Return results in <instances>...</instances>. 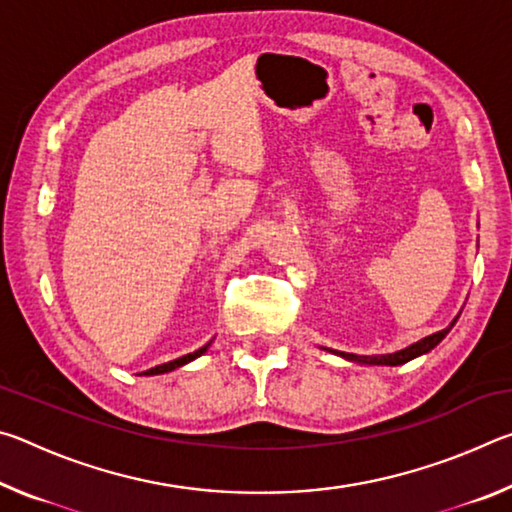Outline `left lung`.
Here are the masks:
<instances>
[{
    "label": "left lung",
    "instance_id": "8db88e82",
    "mask_svg": "<svg viewBox=\"0 0 512 512\" xmlns=\"http://www.w3.org/2000/svg\"><path fill=\"white\" fill-rule=\"evenodd\" d=\"M454 323H456V320H454ZM454 323L449 325V327H445V329H440V332H436V334L424 336L422 341L413 343V345H409V348H404L400 352H393V354H379V357H359V354H350V352H339V354H341V357H345V359H350V361L368 363V366H400V363L411 361L415 357H420V354L436 348V345L445 339L449 329L454 327Z\"/></svg>",
    "mask_w": 512,
    "mask_h": 512
}]
</instances>
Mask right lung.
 <instances>
[{
	"label": "right lung",
	"mask_w": 512,
	"mask_h": 512,
	"mask_svg": "<svg viewBox=\"0 0 512 512\" xmlns=\"http://www.w3.org/2000/svg\"><path fill=\"white\" fill-rule=\"evenodd\" d=\"M207 348H210V343L203 345L201 350H196V352H192V354H185V357H180V359H173V361H169V363H162V366H155V368H151V370H146V372H142V375H162V372H169V370H173V368H180V366H185V363L194 361L196 357H201V354H203Z\"/></svg>",
	"instance_id": "obj_1"
}]
</instances>
